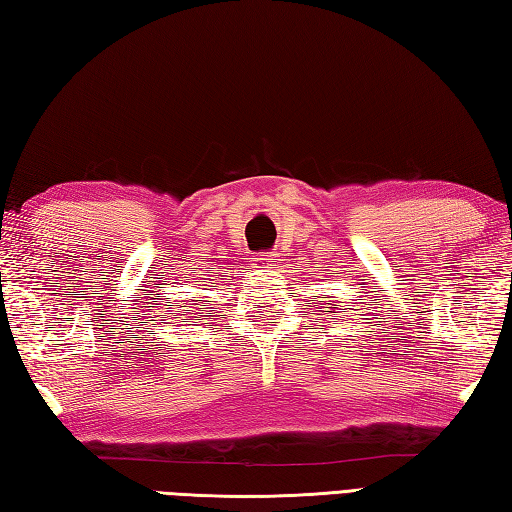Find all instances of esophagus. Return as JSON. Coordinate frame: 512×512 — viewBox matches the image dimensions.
I'll return each mask as SVG.
<instances>
[{
    "label": "esophagus",
    "instance_id": "obj_1",
    "mask_svg": "<svg viewBox=\"0 0 512 512\" xmlns=\"http://www.w3.org/2000/svg\"><path fill=\"white\" fill-rule=\"evenodd\" d=\"M276 256H271V254H263V256H258L256 260H254V267L258 269V271H271V267L276 265Z\"/></svg>",
    "mask_w": 512,
    "mask_h": 512
}]
</instances>
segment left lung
I'll return each instance as SVG.
<instances>
[{
    "instance_id": "obj_1",
    "label": "left lung",
    "mask_w": 512,
    "mask_h": 512,
    "mask_svg": "<svg viewBox=\"0 0 512 512\" xmlns=\"http://www.w3.org/2000/svg\"><path fill=\"white\" fill-rule=\"evenodd\" d=\"M331 306H324V309H328V313H337V309H339V302H328Z\"/></svg>"
}]
</instances>
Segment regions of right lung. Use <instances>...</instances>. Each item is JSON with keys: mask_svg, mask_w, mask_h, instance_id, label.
I'll return each mask as SVG.
<instances>
[{"mask_svg": "<svg viewBox=\"0 0 512 512\" xmlns=\"http://www.w3.org/2000/svg\"><path fill=\"white\" fill-rule=\"evenodd\" d=\"M186 302H188V300H186ZM206 302H208V300H192V304H199V306H190V309H195V311H199V309H203V306H208ZM166 306H170V309H173V306H177V311H179V313H184V311H186V309H184V306H181L179 302H168ZM195 315H197V313H195Z\"/></svg>", "mask_w": 512, "mask_h": 512, "instance_id": "right-lung-1", "label": "right lung"}]
</instances>
